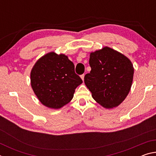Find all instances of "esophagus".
Here are the masks:
<instances>
[{"instance_id":"34e87169","label":"esophagus","mask_w":156,"mask_h":156,"mask_svg":"<svg viewBox=\"0 0 156 156\" xmlns=\"http://www.w3.org/2000/svg\"><path fill=\"white\" fill-rule=\"evenodd\" d=\"M84 74H83V75L80 76V78H81V79L83 80H84Z\"/></svg>"}]
</instances>
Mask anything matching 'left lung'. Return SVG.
Masks as SVG:
<instances>
[{"instance_id": "left-lung-1", "label": "left lung", "mask_w": 156, "mask_h": 156, "mask_svg": "<svg viewBox=\"0 0 156 156\" xmlns=\"http://www.w3.org/2000/svg\"><path fill=\"white\" fill-rule=\"evenodd\" d=\"M91 70L84 76V84L92 98L106 109H113L124 101L130 91L134 68L127 57L105 47L90 53Z\"/></svg>"}]
</instances>
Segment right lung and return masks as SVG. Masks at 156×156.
I'll return each instance as SVG.
<instances>
[{"mask_svg":"<svg viewBox=\"0 0 156 156\" xmlns=\"http://www.w3.org/2000/svg\"><path fill=\"white\" fill-rule=\"evenodd\" d=\"M30 80L39 101L54 109L69 103L76 87L83 83L68 56L54 51L47 53L37 60L31 69Z\"/></svg>","mask_w":156,"mask_h":156,"instance_id":"obj_1","label":"right lung"}]
</instances>
